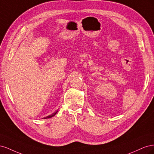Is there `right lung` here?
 <instances>
[{"instance_id": "1", "label": "right lung", "mask_w": 154, "mask_h": 154, "mask_svg": "<svg viewBox=\"0 0 154 154\" xmlns=\"http://www.w3.org/2000/svg\"><path fill=\"white\" fill-rule=\"evenodd\" d=\"M58 112V110H57L55 112H54L53 114H51V115H49V116H47V117H45V118H42V119H48V118H52V117H53L54 116H55V114H57Z\"/></svg>"}]
</instances>
